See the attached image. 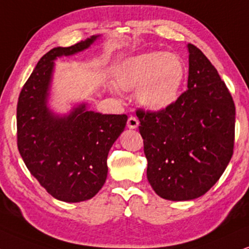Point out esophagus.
I'll return each instance as SVG.
<instances>
[{
	"label": "esophagus",
	"instance_id": "34e87169",
	"mask_svg": "<svg viewBox=\"0 0 249 249\" xmlns=\"http://www.w3.org/2000/svg\"><path fill=\"white\" fill-rule=\"evenodd\" d=\"M138 126H139V121H138V118L131 116V117L127 119V127L131 128V130H134V128H137Z\"/></svg>",
	"mask_w": 249,
	"mask_h": 249
}]
</instances>
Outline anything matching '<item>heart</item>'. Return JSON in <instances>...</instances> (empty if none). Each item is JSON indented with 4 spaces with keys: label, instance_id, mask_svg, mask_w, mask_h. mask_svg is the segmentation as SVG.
Wrapping results in <instances>:
<instances>
[{
    "label": "heart",
    "instance_id": "heart-1",
    "mask_svg": "<svg viewBox=\"0 0 249 249\" xmlns=\"http://www.w3.org/2000/svg\"><path fill=\"white\" fill-rule=\"evenodd\" d=\"M186 65L175 53L147 52L132 56L119 65L116 81L124 90H135L139 105L148 111L169 109L180 96ZM117 92L116 88H112Z\"/></svg>",
    "mask_w": 249,
    "mask_h": 249
}]
</instances>
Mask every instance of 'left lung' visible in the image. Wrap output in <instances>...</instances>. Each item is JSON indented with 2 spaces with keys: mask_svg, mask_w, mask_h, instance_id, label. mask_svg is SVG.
Masks as SVG:
<instances>
[{
  "mask_svg": "<svg viewBox=\"0 0 249 249\" xmlns=\"http://www.w3.org/2000/svg\"><path fill=\"white\" fill-rule=\"evenodd\" d=\"M187 90L161 112L138 110L147 179L159 196L188 201L207 193L228 166L235 107L215 67L188 43Z\"/></svg>",
  "mask_w": 249,
  "mask_h": 249,
  "instance_id": "1",
  "label": "left lung"
}]
</instances>
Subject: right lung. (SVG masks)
Listing matches in <instances>:
<instances>
[{
    "mask_svg": "<svg viewBox=\"0 0 249 249\" xmlns=\"http://www.w3.org/2000/svg\"><path fill=\"white\" fill-rule=\"evenodd\" d=\"M100 36L43 55L18 99L20 155L41 186L64 202L89 200L101 190L109 150L126 126V115H103L89 110L88 102L75 103L62 114L50 106L56 59L84 52Z\"/></svg>",
    "mask_w": 249,
    "mask_h": 249,
    "instance_id": "1",
    "label": "right lung"
}]
</instances>
